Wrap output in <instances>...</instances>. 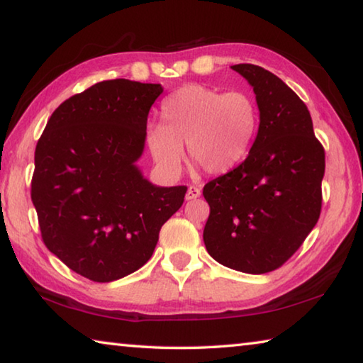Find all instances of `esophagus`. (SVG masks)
<instances>
[{"label":"esophagus","instance_id":"esophagus-1","mask_svg":"<svg viewBox=\"0 0 363 363\" xmlns=\"http://www.w3.org/2000/svg\"><path fill=\"white\" fill-rule=\"evenodd\" d=\"M200 194H201V190H200L199 187L189 186L187 194H186V199H187V200H195V199H199Z\"/></svg>","mask_w":363,"mask_h":363}]
</instances>
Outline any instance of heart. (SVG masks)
<instances>
[{
    "label": "heart",
    "mask_w": 363,
    "mask_h": 363,
    "mask_svg": "<svg viewBox=\"0 0 363 363\" xmlns=\"http://www.w3.org/2000/svg\"><path fill=\"white\" fill-rule=\"evenodd\" d=\"M162 125H149L145 143L164 173L179 174L182 145L206 173L223 174L247 158L259 128L256 101L245 91L182 86L160 107Z\"/></svg>",
    "instance_id": "heart-1"
}]
</instances>
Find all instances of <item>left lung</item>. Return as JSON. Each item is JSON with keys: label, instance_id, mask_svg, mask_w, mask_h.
I'll use <instances>...</instances> for the list:
<instances>
[{"label": "left lung", "instance_id": "1", "mask_svg": "<svg viewBox=\"0 0 363 363\" xmlns=\"http://www.w3.org/2000/svg\"><path fill=\"white\" fill-rule=\"evenodd\" d=\"M230 69L253 86L259 130L245 162L203 187V240L223 266L266 274L290 259L317 224L325 150L306 104L279 77L253 64Z\"/></svg>", "mask_w": 363, "mask_h": 363}]
</instances>
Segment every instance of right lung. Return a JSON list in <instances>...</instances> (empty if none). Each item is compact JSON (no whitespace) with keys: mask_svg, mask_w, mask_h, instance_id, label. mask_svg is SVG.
<instances>
[{"mask_svg":"<svg viewBox=\"0 0 363 363\" xmlns=\"http://www.w3.org/2000/svg\"><path fill=\"white\" fill-rule=\"evenodd\" d=\"M162 84L96 83L54 110L35 150L32 201L43 242L83 277L107 284L150 259L187 187L153 186L136 164Z\"/></svg>","mask_w":363,"mask_h":363,"instance_id":"add662e5","label":"right lung"}]
</instances>
